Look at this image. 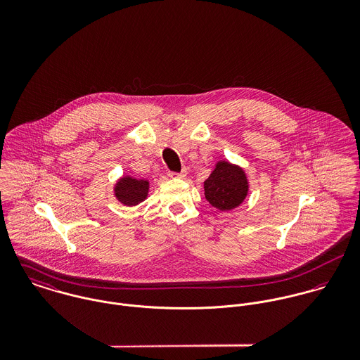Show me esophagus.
I'll return each instance as SVG.
<instances>
[{"label": "esophagus", "instance_id": "obj_1", "mask_svg": "<svg viewBox=\"0 0 360 360\" xmlns=\"http://www.w3.org/2000/svg\"><path fill=\"white\" fill-rule=\"evenodd\" d=\"M186 174H187V170H186V169H183L180 173H174V172H172L169 176H170V177H173V179H184V177H186Z\"/></svg>", "mask_w": 360, "mask_h": 360}]
</instances>
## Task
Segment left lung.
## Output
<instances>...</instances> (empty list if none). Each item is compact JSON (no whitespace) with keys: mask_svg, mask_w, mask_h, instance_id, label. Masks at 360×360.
I'll use <instances>...</instances> for the list:
<instances>
[{"mask_svg":"<svg viewBox=\"0 0 360 360\" xmlns=\"http://www.w3.org/2000/svg\"><path fill=\"white\" fill-rule=\"evenodd\" d=\"M204 188L205 198L210 205L219 210H230L245 200L248 194V180L240 166L220 160L206 179Z\"/></svg>","mask_w":360,"mask_h":360,"instance_id":"left-lung-1","label":"left lung"}]
</instances>
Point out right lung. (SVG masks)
I'll use <instances>...</instances> for the list:
<instances>
[{"instance_id":"1","label":"right lung","mask_w":360,"mask_h":360,"mask_svg":"<svg viewBox=\"0 0 360 360\" xmlns=\"http://www.w3.org/2000/svg\"><path fill=\"white\" fill-rule=\"evenodd\" d=\"M148 188L150 183L147 180H137L130 176H124L115 186V197L123 205H137L147 198Z\"/></svg>"}]
</instances>
